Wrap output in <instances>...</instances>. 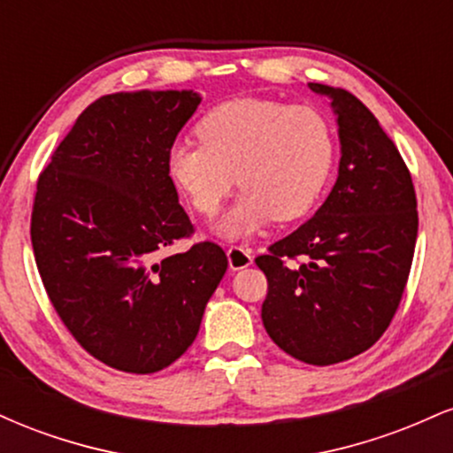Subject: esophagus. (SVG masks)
I'll return each mask as SVG.
<instances>
[{"label":"esophagus","mask_w":453,"mask_h":453,"mask_svg":"<svg viewBox=\"0 0 453 453\" xmlns=\"http://www.w3.org/2000/svg\"><path fill=\"white\" fill-rule=\"evenodd\" d=\"M227 264L232 270H242L253 264V256L249 249L244 247H230L227 249Z\"/></svg>","instance_id":"34e87169"}]
</instances>
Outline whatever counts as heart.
I'll use <instances>...</instances> for the list:
<instances>
[{
	"instance_id": "1",
	"label": "heart",
	"mask_w": 453,
	"mask_h": 453,
	"mask_svg": "<svg viewBox=\"0 0 453 453\" xmlns=\"http://www.w3.org/2000/svg\"><path fill=\"white\" fill-rule=\"evenodd\" d=\"M200 142H179L165 168L194 211L212 217L234 185L236 206L217 226L226 238L247 236L270 219L304 217L324 194L336 159L332 123L313 106L268 97L223 102L197 123Z\"/></svg>"
}]
</instances>
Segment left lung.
Wrapping results in <instances>:
<instances>
[{
  "label": "left lung",
  "mask_w": 453,
  "mask_h": 453,
  "mask_svg": "<svg viewBox=\"0 0 453 453\" xmlns=\"http://www.w3.org/2000/svg\"><path fill=\"white\" fill-rule=\"evenodd\" d=\"M309 87L332 100L339 176L319 211L256 264L268 279L262 321L270 339L296 360L330 366L388 330L413 262L418 200L375 114L349 91Z\"/></svg>",
  "instance_id": "8db88e82"
}]
</instances>
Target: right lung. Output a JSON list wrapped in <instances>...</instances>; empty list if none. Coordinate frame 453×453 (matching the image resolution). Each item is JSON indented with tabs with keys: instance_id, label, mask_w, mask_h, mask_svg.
<instances>
[{
	"instance_id": "add662e5",
	"label": "right lung",
	"mask_w": 453,
	"mask_h": 453,
	"mask_svg": "<svg viewBox=\"0 0 453 453\" xmlns=\"http://www.w3.org/2000/svg\"><path fill=\"white\" fill-rule=\"evenodd\" d=\"M200 102L194 91L104 96L38 179L31 244L46 294L82 349L117 371L179 360L227 270L209 241L159 259L194 234L165 157Z\"/></svg>"
}]
</instances>
